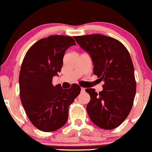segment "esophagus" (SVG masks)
Returning a JSON list of instances; mask_svg holds the SVG:
<instances>
[{"instance_id":"obj_1","label":"esophagus","mask_w":152,"mask_h":152,"mask_svg":"<svg viewBox=\"0 0 152 152\" xmlns=\"http://www.w3.org/2000/svg\"><path fill=\"white\" fill-rule=\"evenodd\" d=\"M85 91H86V88H81V92L82 93L85 92Z\"/></svg>"}]
</instances>
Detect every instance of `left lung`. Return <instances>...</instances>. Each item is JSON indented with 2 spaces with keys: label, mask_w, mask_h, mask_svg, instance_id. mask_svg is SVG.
<instances>
[{
  "label": "left lung",
  "mask_w": 152,
  "mask_h": 152,
  "mask_svg": "<svg viewBox=\"0 0 152 152\" xmlns=\"http://www.w3.org/2000/svg\"><path fill=\"white\" fill-rule=\"evenodd\" d=\"M94 62V74L104 81L103 91H86L91 96L88 114L99 128L112 130L127 118L136 91L134 67L128 49L121 42L100 34L74 36Z\"/></svg>",
  "instance_id": "left-lung-1"
}]
</instances>
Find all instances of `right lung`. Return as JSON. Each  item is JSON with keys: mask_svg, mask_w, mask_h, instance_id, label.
Returning <instances> with one entry per match:
<instances>
[{"mask_svg": "<svg viewBox=\"0 0 152 152\" xmlns=\"http://www.w3.org/2000/svg\"><path fill=\"white\" fill-rule=\"evenodd\" d=\"M75 45L70 36L51 35L42 38L29 48L19 72V96L32 125L44 132L55 131L66 124L69 107L80 93V87L69 89L52 84L61 72L66 50Z\"/></svg>", "mask_w": 152, "mask_h": 152, "instance_id": "1", "label": "right lung"}]
</instances>
